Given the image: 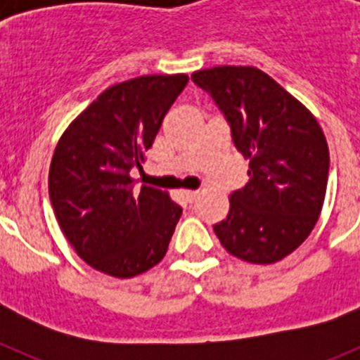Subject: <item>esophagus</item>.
Returning a JSON list of instances; mask_svg holds the SVG:
<instances>
[{
	"instance_id": "1",
	"label": "esophagus",
	"mask_w": 360,
	"mask_h": 360,
	"mask_svg": "<svg viewBox=\"0 0 360 360\" xmlns=\"http://www.w3.org/2000/svg\"><path fill=\"white\" fill-rule=\"evenodd\" d=\"M200 191H182V196L187 200V202H195L198 198Z\"/></svg>"
}]
</instances>
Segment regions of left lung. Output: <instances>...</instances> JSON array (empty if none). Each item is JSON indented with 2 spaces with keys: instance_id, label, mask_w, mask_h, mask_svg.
<instances>
[{
  "instance_id": "obj_1",
  "label": "left lung",
  "mask_w": 360,
  "mask_h": 360,
  "mask_svg": "<svg viewBox=\"0 0 360 360\" xmlns=\"http://www.w3.org/2000/svg\"><path fill=\"white\" fill-rule=\"evenodd\" d=\"M191 79L224 111L249 160V182L229 198L214 232L229 254L256 265L281 262L316 227L330 153L311 111L254 66H214Z\"/></svg>"
}]
</instances>
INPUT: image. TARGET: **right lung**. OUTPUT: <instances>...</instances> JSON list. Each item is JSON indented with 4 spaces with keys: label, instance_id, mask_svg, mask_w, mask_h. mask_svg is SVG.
Segmentation results:
<instances>
[{
    "label": "right lung",
    "instance_id": "obj_1",
    "mask_svg": "<svg viewBox=\"0 0 360 360\" xmlns=\"http://www.w3.org/2000/svg\"><path fill=\"white\" fill-rule=\"evenodd\" d=\"M186 73L142 75L110 86L70 124L53 151L50 202L79 257L113 278H133L167 252L182 207L169 193L135 186Z\"/></svg>",
    "mask_w": 360,
    "mask_h": 360
}]
</instances>
